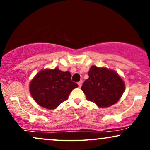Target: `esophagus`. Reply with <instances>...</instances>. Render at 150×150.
I'll return each instance as SVG.
<instances>
[{"mask_svg":"<svg viewBox=\"0 0 150 150\" xmlns=\"http://www.w3.org/2000/svg\"><path fill=\"white\" fill-rule=\"evenodd\" d=\"M82 81H80V82H78V87H81V86H82Z\"/></svg>","mask_w":150,"mask_h":150,"instance_id":"1","label":"esophagus"}]
</instances>
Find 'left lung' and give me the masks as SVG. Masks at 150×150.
I'll list each match as a JSON object with an SVG mask.
<instances>
[{
    "instance_id": "obj_1",
    "label": "left lung",
    "mask_w": 150,
    "mask_h": 150,
    "mask_svg": "<svg viewBox=\"0 0 150 150\" xmlns=\"http://www.w3.org/2000/svg\"><path fill=\"white\" fill-rule=\"evenodd\" d=\"M88 75L81 87L87 100L101 108L111 106L119 100L125 84L116 72L93 65Z\"/></svg>"
}]
</instances>
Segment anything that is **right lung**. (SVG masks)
<instances>
[{
	"label": "right lung",
	"mask_w": 150,
	"mask_h": 150,
	"mask_svg": "<svg viewBox=\"0 0 150 150\" xmlns=\"http://www.w3.org/2000/svg\"><path fill=\"white\" fill-rule=\"evenodd\" d=\"M77 87V83L72 82L70 72L55 68L42 70L37 73L31 81L30 90L39 106L54 109L66 101L72 90Z\"/></svg>",
	"instance_id": "1"
}]
</instances>
